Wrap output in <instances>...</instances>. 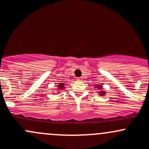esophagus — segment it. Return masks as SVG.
I'll return each mask as SVG.
<instances>
[{"label":"esophagus","mask_w":149,"mask_h":149,"mask_svg":"<svg viewBox=\"0 0 149 149\" xmlns=\"http://www.w3.org/2000/svg\"><path fill=\"white\" fill-rule=\"evenodd\" d=\"M83 78L82 77H80V78H77V80H79V81H82Z\"/></svg>","instance_id":"esophagus-1"}]
</instances>
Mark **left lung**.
<instances>
[{
    "instance_id": "8db88e82",
    "label": "left lung",
    "mask_w": 149,
    "mask_h": 149,
    "mask_svg": "<svg viewBox=\"0 0 149 149\" xmlns=\"http://www.w3.org/2000/svg\"><path fill=\"white\" fill-rule=\"evenodd\" d=\"M96 87L98 88V89H101V88H102V86H96ZM98 93H101V94H100L101 95H104L105 94H106V92H105L104 91H101V92H98Z\"/></svg>"
}]
</instances>
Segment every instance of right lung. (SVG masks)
Segmentation results:
<instances>
[{
  "instance_id": "1",
  "label": "right lung",
  "mask_w": 149,
  "mask_h": 149,
  "mask_svg": "<svg viewBox=\"0 0 149 149\" xmlns=\"http://www.w3.org/2000/svg\"><path fill=\"white\" fill-rule=\"evenodd\" d=\"M58 87L59 90H63V88H64V84H63V83H59Z\"/></svg>"
}]
</instances>
